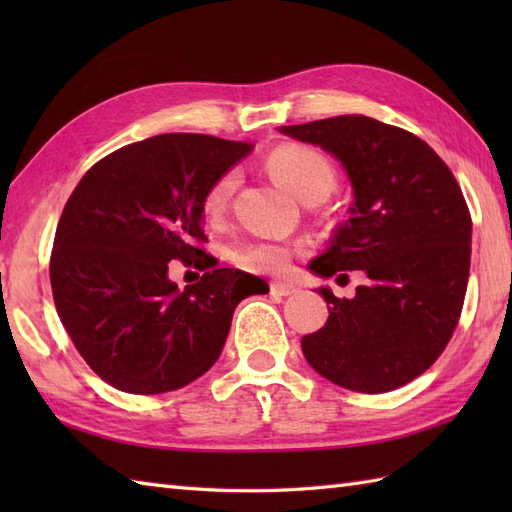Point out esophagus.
Returning a JSON list of instances; mask_svg holds the SVG:
<instances>
[{"instance_id": "34e87169", "label": "esophagus", "mask_w": 512, "mask_h": 512, "mask_svg": "<svg viewBox=\"0 0 512 512\" xmlns=\"http://www.w3.org/2000/svg\"><path fill=\"white\" fill-rule=\"evenodd\" d=\"M295 292H297V286L286 284V281H273V284H270V295L273 297H290L295 295Z\"/></svg>"}]
</instances>
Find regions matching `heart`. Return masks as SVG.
<instances>
[{
    "instance_id": "obj_1",
    "label": "heart",
    "mask_w": 512,
    "mask_h": 512,
    "mask_svg": "<svg viewBox=\"0 0 512 512\" xmlns=\"http://www.w3.org/2000/svg\"><path fill=\"white\" fill-rule=\"evenodd\" d=\"M266 169L281 187L288 189L303 204L321 202L328 198L336 184V171L332 162L319 151L301 145H284L266 158ZM237 189V171L228 169L220 173L204 191L202 211L209 220H220L228 211ZM292 248L277 242H248L235 248L233 259L248 273L277 275L290 264Z\"/></svg>"
}]
</instances>
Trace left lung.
<instances>
[{"mask_svg": "<svg viewBox=\"0 0 512 512\" xmlns=\"http://www.w3.org/2000/svg\"><path fill=\"white\" fill-rule=\"evenodd\" d=\"M281 132L339 158L354 189L350 220L310 268L321 277L367 275L354 299L319 290L330 317L303 336V354L345 389L383 394L407 385L438 361L462 314L471 213L460 184L424 140L363 114Z\"/></svg>", "mask_w": 512, "mask_h": 512, "instance_id": "obj_1", "label": "left lung"}]
</instances>
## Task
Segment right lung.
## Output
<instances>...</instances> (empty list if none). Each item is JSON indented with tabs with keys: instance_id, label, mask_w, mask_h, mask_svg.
Instances as JSON below:
<instances>
[{
	"instance_id": "right-lung-1",
	"label": "right lung",
	"mask_w": 512,
	"mask_h": 512,
	"mask_svg": "<svg viewBox=\"0 0 512 512\" xmlns=\"http://www.w3.org/2000/svg\"><path fill=\"white\" fill-rule=\"evenodd\" d=\"M253 149L206 134H160L101 158L63 206L50 284L83 361L127 394H162L200 378L220 356L237 303L257 277L204 253L202 198ZM173 258L205 270L182 293Z\"/></svg>"
}]
</instances>
